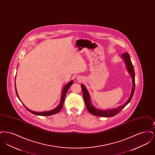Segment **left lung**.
I'll return each mask as SVG.
<instances>
[{
	"instance_id": "obj_1",
	"label": "left lung",
	"mask_w": 155,
	"mask_h": 155,
	"mask_svg": "<svg viewBox=\"0 0 155 155\" xmlns=\"http://www.w3.org/2000/svg\"><path fill=\"white\" fill-rule=\"evenodd\" d=\"M122 57L125 60L128 71L131 74V77H132V80H133V86L131 96H130L128 101L124 104L120 106V107H118L117 108L114 109H112V110H102L95 108L92 105V104L90 102V97H89L88 93L87 92V89L85 87V86L84 85L81 84V88H82V93H83V97H84L85 103L86 104L87 109L88 110L89 112L90 113H91L92 114H94V115L97 116H99V117H103L114 116L115 115L117 114L120 111L123 110L125 106L128 104V103L131 101V100L133 97L134 93V91H135V72H134V66H133L132 62L131 61L129 54L127 52H125L123 54Z\"/></svg>"
}]
</instances>
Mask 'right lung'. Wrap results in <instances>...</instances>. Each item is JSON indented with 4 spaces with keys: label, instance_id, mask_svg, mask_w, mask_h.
<instances>
[{
    "label": "right lung",
    "instance_id": "1",
    "mask_svg": "<svg viewBox=\"0 0 155 155\" xmlns=\"http://www.w3.org/2000/svg\"><path fill=\"white\" fill-rule=\"evenodd\" d=\"M73 84V81H71L70 82H69L67 85H66V86L64 87L63 90V92H62V94H61V101H60V103H59V106L54 109L53 110H52L49 111H45V112H35V111H34L31 110H29L28 108H27L25 106L24 107L27 109V110L29 111L31 113H32V114H35V115H38V116H51V115H53V114H56L58 113H59V111H60V110L62 109L63 106V103H64V98H65V96L66 95L67 92V91L68 90L69 88L71 87V85ZM15 92H16V94L17 95V97L19 98V97L18 96V94L17 93V90L15 88Z\"/></svg>",
    "mask_w": 155,
    "mask_h": 155
}]
</instances>
